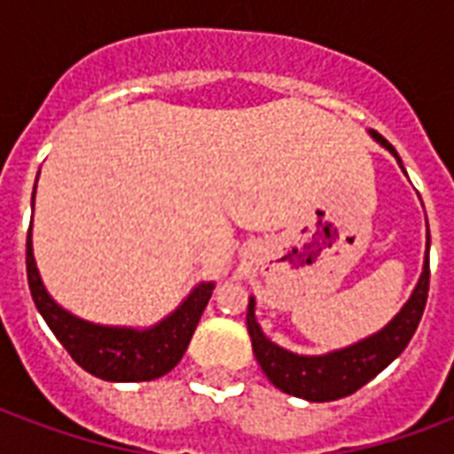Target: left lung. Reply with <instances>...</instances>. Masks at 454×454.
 I'll list each match as a JSON object with an SVG mask.
<instances>
[{
	"label": "left lung",
	"mask_w": 454,
	"mask_h": 454,
	"mask_svg": "<svg viewBox=\"0 0 454 454\" xmlns=\"http://www.w3.org/2000/svg\"><path fill=\"white\" fill-rule=\"evenodd\" d=\"M372 137L387 151L394 153L401 164V157L387 138L377 131H372ZM429 256H427L422 278L401 313L380 334H374L351 348L330 353V356H294V353L285 351L269 341L263 337L262 327L256 325L254 301L249 299L247 332L259 365L280 391L297 395V398H306V401L325 403L356 394L360 387H365L367 381L377 377L391 360L398 358L410 344L417 325L422 320L427 297H429Z\"/></svg>",
	"instance_id": "8db88e82"
}]
</instances>
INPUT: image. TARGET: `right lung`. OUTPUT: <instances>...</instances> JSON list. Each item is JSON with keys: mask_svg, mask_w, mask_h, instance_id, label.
Wrapping results in <instances>:
<instances>
[{"mask_svg": "<svg viewBox=\"0 0 454 454\" xmlns=\"http://www.w3.org/2000/svg\"><path fill=\"white\" fill-rule=\"evenodd\" d=\"M25 266H27V285L35 306L51 327L56 339L66 346V351L73 356L77 365L106 381H151L174 370L178 360L184 358L192 332L198 327L200 316L214 290L212 283L195 287L184 306L153 330H120V327H101V325L77 320L51 301L42 287L37 266L32 259L30 231H27Z\"/></svg>", "mask_w": 454, "mask_h": 454, "instance_id": "add662e5", "label": "right lung"}]
</instances>
